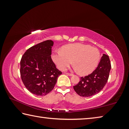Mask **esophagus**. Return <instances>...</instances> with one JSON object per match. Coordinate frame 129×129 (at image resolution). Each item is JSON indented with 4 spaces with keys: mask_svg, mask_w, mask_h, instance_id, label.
Returning a JSON list of instances; mask_svg holds the SVG:
<instances>
[{
    "mask_svg": "<svg viewBox=\"0 0 129 129\" xmlns=\"http://www.w3.org/2000/svg\"><path fill=\"white\" fill-rule=\"evenodd\" d=\"M66 73L67 75L70 76H73V75L72 73Z\"/></svg>",
    "mask_w": 129,
    "mask_h": 129,
    "instance_id": "34e87169",
    "label": "esophagus"
}]
</instances>
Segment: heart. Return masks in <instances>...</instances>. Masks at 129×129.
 Wrapping results in <instances>:
<instances>
[{
  "label": "heart",
  "instance_id": "b5f03b06",
  "mask_svg": "<svg viewBox=\"0 0 129 129\" xmlns=\"http://www.w3.org/2000/svg\"><path fill=\"white\" fill-rule=\"evenodd\" d=\"M100 58V52L97 48L82 43L64 45L61 51H54L52 54V60L58 69L64 71L73 61L74 68L82 75L92 72L99 64Z\"/></svg>",
  "mask_w": 129,
  "mask_h": 129
}]
</instances>
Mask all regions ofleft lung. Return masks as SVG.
<instances>
[{"label":"left lung","instance_id":"1","mask_svg":"<svg viewBox=\"0 0 129 129\" xmlns=\"http://www.w3.org/2000/svg\"><path fill=\"white\" fill-rule=\"evenodd\" d=\"M110 69L109 56L103 54L97 68L88 76L81 77L79 82L73 86L74 90L81 97H90L99 93L108 81Z\"/></svg>","mask_w":129,"mask_h":129}]
</instances>
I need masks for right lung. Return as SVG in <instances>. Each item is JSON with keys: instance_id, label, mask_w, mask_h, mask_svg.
<instances>
[{"instance_id": "add662e5", "label": "right lung", "mask_w": 129, "mask_h": 129, "mask_svg": "<svg viewBox=\"0 0 129 129\" xmlns=\"http://www.w3.org/2000/svg\"><path fill=\"white\" fill-rule=\"evenodd\" d=\"M53 41L46 40L27 49L20 60V76L28 90L36 95L51 91L62 72L51 58Z\"/></svg>"}]
</instances>
